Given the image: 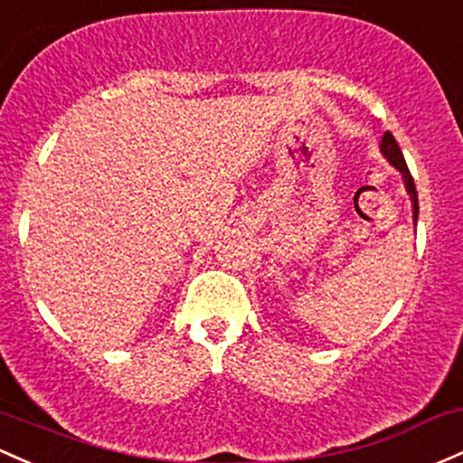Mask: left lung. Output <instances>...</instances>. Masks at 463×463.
Instances as JSON below:
<instances>
[{
    "label": "left lung",
    "mask_w": 463,
    "mask_h": 463,
    "mask_svg": "<svg viewBox=\"0 0 463 463\" xmlns=\"http://www.w3.org/2000/svg\"><path fill=\"white\" fill-rule=\"evenodd\" d=\"M380 151H383V156L387 157V160L395 166V169L400 171V174H402L404 186H406V191H409L411 202H413V220H415V223H418V211H420V206H418V191H415L413 175H411L409 166H406L402 149H400L398 140L393 138V134H391V131H384L383 142H380Z\"/></svg>",
    "instance_id": "1"
}]
</instances>
